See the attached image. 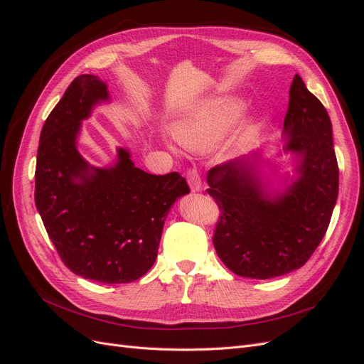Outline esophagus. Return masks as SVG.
I'll return each instance as SVG.
<instances>
[{
  "mask_svg": "<svg viewBox=\"0 0 364 364\" xmlns=\"http://www.w3.org/2000/svg\"><path fill=\"white\" fill-rule=\"evenodd\" d=\"M186 179H188V183H190V188L193 193L196 191H200L202 190V179H200V174L197 170H188V173H186Z\"/></svg>",
  "mask_w": 364,
  "mask_h": 364,
  "instance_id": "34e87169",
  "label": "esophagus"
}]
</instances>
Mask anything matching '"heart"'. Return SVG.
Instances as JSON below:
<instances>
[{
	"label": "heart",
	"instance_id": "heart-1",
	"mask_svg": "<svg viewBox=\"0 0 364 364\" xmlns=\"http://www.w3.org/2000/svg\"><path fill=\"white\" fill-rule=\"evenodd\" d=\"M243 112V103L230 97H217L199 106L176 127V135L186 149L206 150L215 146ZM253 135V126L243 132V141Z\"/></svg>",
	"mask_w": 364,
	"mask_h": 364
}]
</instances>
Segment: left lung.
Returning <instances> with one entry per match:
<instances>
[{
  "instance_id": "obj_1",
  "label": "left lung",
  "mask_w": 364,
  "mask_h": 364,
  "mask_svg": "<svg viewBox=\"0 0 364 364\" xmlns=\"http://www.w3.org/2000/svg\"><path fill=\"white\" fill-rule=\"evenodd\" d=\"M284 150L299 158L297 179L270 194L258 156L208 173V194L220 208L213 243L238 277L270 279L301 269L321 245L338 194L333 126L325 106L294 75L284 118Z\"/></svg>"
}]
</instances>
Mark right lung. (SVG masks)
<instances>
[{
  "mask_svg": "<svg viewBox=\"0 0 364 364\" xmlns=\"http://www.w3.org/2000/svg\"><path fill=\"white\" fill-rule=\"evenodd\" d=\"M109 100L97 75L71 82L41 132L35 202L60 259L73 273L105 284L136 281L158 257L164 222L190 193L179 173L149 174L118 149L114 167L95 168L77 150L82 119Z\"/></svg>",
  "mask_w": 364,
  "mask_h": 364,
  "instance_id": "1",
  "label": "right lung"
}]
</instances>
